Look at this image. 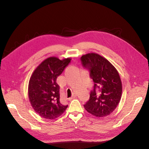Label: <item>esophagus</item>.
I'll return each mask as SVG.
<instances>
[{
	"label": "esophagus",
	"mask_w": 149,
	"mask_h": 149,
	"mask_svg": "<svg viewBox=\"0 0 149 149\" xmlns=\"http://www.w3.org/2000/svg\"><path fill=\"white\" fill-rule=\"evenodd\" d=\"M76 94H73V96H72L70 98H69V100H73V99H74V97H76Z\"/></svg>",
	"instance_id": "34e87169"
}]
</instances>
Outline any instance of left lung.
I'll return each instance as SVG.
<instances>
[{
    "mask_svg": "<svg viewBox=\"0 0 149 149\" xmlns=\"http://www.w3.org/2000/svg\"><path fill=\"white\" fill-rule=\"evenodd\" d=\"M81 61L94 82L89 100L84 105L85 109L96 117L109 115L121 98L123 87L119 73L109 61L97 53L83 55Z\"/></svg>",
    "mask_w": 149,
    "mask_h": 149,
    "instance_id": "8db88e82",
    "label": "left lung"
}]
</instances>
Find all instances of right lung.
<instances>
[{
    "label": "right lung",
    "mask_w": 149,
    "mask_h": 149,
    "mask_svg": "<svg viewBox=\"0 0 149 149\" xmlns=\"http://www.w3.org/2000/svg\"><path fill=\"white\" fill-rule=\"evenodd\" d=\"M71 61L56 57L45 60L35 70L29 84V97L31 106L42 118L54 119L60 116L68 105L60 100V86L56 79Z\"/></svg>",
    "instance_id": "right-lung-1"
}]
</instances>
